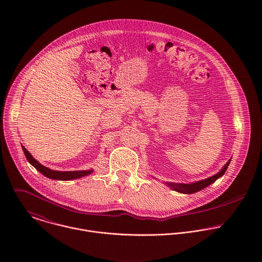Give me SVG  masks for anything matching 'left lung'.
<instances>
[{"label": "left lung", "mask_w": 262, "mask_h": 262, "mask_svg": "<svg viewBox=\"0 0 262 262\" xmlns=\"http://www.w3.org/2000/svg\"><path fill=\"white\" fill-rule=\"evenodd\" d=\"M230 161L229 160L225 166H224L220 172H217L216 174L206 178V179H203V180H199V181H196V182H191V183H175V182H165L166 185H168L169 188L171 190H174L178 193H182V194H193V193H197L201 190H203L204 188H206V186L210 185L211 183H213L216 179H219L220 177H222L224 174H225L229 164H230Z\"/></svg>", "instance_id": "8db88e82"}]
</instances>
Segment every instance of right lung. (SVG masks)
I'll use <instances>...</instances> for the list:
<instances>
[{"mask_svg": "<svg viewBox=\"0 0 262 262\" xmlns=\"http://www.w3.org/2000/svg\"><path fill=\"white\" fill-rule=\"evenodd\" d=\"M23 151L28 160V162L37 170L39 171L42 175H45L48 178L55 179V180H72V179H78L85 176H88L93 173V169L90 170H82V171H56L52 170L43 165H41L38 161H36L33 156L27 150V149L21 145Z\"/></svg>", "mask_w": 262, "mask_h": 262, "instance_id": "add662e5", "label": "right lung"}]
</instances>
